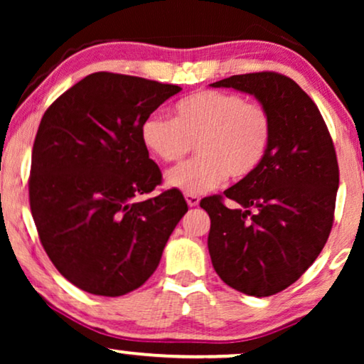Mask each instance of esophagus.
Masks as SVG:
<instances>
[{
    "label": "esophagus",
    "mask_w": 364,
    "mask_h": 364,
    "mask_svg": "<svg viewBox=\"0 0 364 364\" xmlns=\"http://www.w3.org/2000/svg\"><path fill=\"white\" fill-rule=\"evenodd\" d=\"M186 200L188 203V207H197L200 198H198V196H193V193H186Z\"/></svg>",
    "instance_id": "obj_1"
}]
</instances>
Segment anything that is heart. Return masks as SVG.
<instances>
[{"mask_svg":"<svg viewBox=\"0 0 364 364\" xmlns=\"http://www.w3.org/2000/svg\"><path fill=\"white\" fill-rule=\"evenodd\" d=\"M172 119L151 114L141 124V141L157 161L181 162L193 144L198 157L167 173V183L183 193H207L250 177L272 141V117L265 106L237 92L203 89L173 104Z\"/></svg>","mask_w":364,"mask_h":364,"instance_id":"b5f03b06","label":"heart"}]
</instances>
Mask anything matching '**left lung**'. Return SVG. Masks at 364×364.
Segmentation results:
<instances>
[{
    "label": "left lung",
    "mask_w": 364,
    "mask_h": 364,
    "mask_svg": "<svg viewBox=\"0 0 364 364\" xmlns=\"http://www.w3.org/2000/svg\"><path fill=\"white\" fill-rule=\"evenodd\" d=\"M210 86L253 94L272 117L262 166L223 196L202 198L212 265L245 295H275L310 268L330 237L340 183L335 146L316 104L283 74H237Z\"/></svg>",
    "instance_id": "8db88e82"
}]
</instances>
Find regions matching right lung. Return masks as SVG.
<instances>
[{
	"label": "right lung",
	"instance_id": "add662e5",
	"mask_svg": "<svg viewBox=\"0 0 364 364\" xmlns=\"http://www.w3.org/2000/svg\"><path fill=\"white\" fill-rule=\"evenodd\" d=\"M182 87L114 73L89 74L46 109L29 176L39 240L61 275L81 290L121 296L149 280L188 210L162 183L141 124Z\"/></svg>",
	"mask_w": 364,
	"mask_h": 364
}]
</instances>
